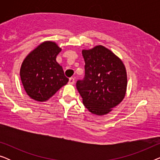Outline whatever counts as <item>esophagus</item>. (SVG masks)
<instances>
[{"mask_svg":"<svg viewBox=\"0 0 160 160\" xmlns=\"http://www.w3.org/2000/svg\"><path fill=\"white\" fill-rule=\"evenodd\" d=\"M69 84H74V82H75V78H73V77H71V78H69Z\"/></svg>","mask_w":160,"mask_h":160,"instance_id":"34e87169","label":"esophagus"}]
</instances>
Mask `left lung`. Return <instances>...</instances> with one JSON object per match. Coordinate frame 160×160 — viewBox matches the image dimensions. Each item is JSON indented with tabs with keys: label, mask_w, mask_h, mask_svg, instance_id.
<instances>
[{
	"label": "left lung",
	"mask_w": 160,
	"mask_h": 160,
	"mask_svg": "<svg viewBox=\"0 0 160 160\" xmlns=\"http://www.w3.org/2000/svg\"><path fill=\"white\" fill-rule=\"evenodd\" d=\"M85 74L76 82L89 111L102 116L122 102L127 89V73L122 61L112 52L96 46L89 50H83Z\"/></svg>",
	"instance_id": "1"
}]
</instances>
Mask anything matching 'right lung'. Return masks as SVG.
<instances>
[{
	"instance_id": "add662e5",
	"label": "right lung",
	"mask_w": 160,
	"mask_h": 160,
	"mask_svg": "<svg viewBox=\"0 0 160 160\" xmlns=\"http://www.w3.org/2000/svg\"><path fill=\"white\" fill-rule=\"evenodd\" d=\"M61 48L46 41L24 60L20 77L25 90L32 99L46 101L68 82L61 65L56 61Z\"/></svg>"
}]
</instances>
